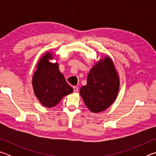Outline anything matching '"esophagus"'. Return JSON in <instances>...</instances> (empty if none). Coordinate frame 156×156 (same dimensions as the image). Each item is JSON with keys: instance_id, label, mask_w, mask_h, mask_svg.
<instances>
[{"instance_id": "obj_1", "label": "esophagus", "mask_w": 156, "mask_h": 156, "mask_svg": "<svg viewBox=\"0 0 156 156\" xmlns=\"http://www.w3.org/2000/svg\"><path fill=\"white\" fill-rule=\"evenodd\" d=\"M73 91H74V92L78 91V87H73Z\"/></svg>"}]
</instances>
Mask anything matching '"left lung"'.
<instances>
[{
  "instance_id": "left-lung-1",
  "label": "left lung",
  "mask_w": 156,
  "mask_h": 156,
  "mask_svg": "<svg viewBox=\"0 0 156 156\" xmlns=\"http://www.w3.org/2000/svg\"><path fill=\"white\" fill-rule=\"evenodd\" d=\"M119 91V79L109 57L99 60L87 76V83L80 88V96L91 112H101L112 105Z\"/></svg>"
}]
</instances>
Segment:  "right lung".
Masks as SVG:
<instances>
[{"label": "right lung", "mask_w": 156, "mask_h": 156, "mask_svg": "<svg viewBox=\"0 0 156 156\" xmlns=\"http://www.w3.org/2000/svg\"><path fill=\"white\" fill-rule=\"evenodd\" d=\"M52 55L47 53L41 58L32 79V85L37 98L46 107H53L73 89L60 73L58 63L49 61Z\"/></svg>", "instance_id": "obj_1"}]
</instances>
